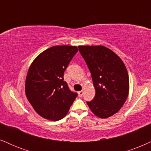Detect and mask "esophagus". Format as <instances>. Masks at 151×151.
<instances>
[{
    "label": "esophagus",
    "mask_w": 151,
    "mask_h": 151,
    "mask_svg": "<svg viewBox=\"0 0 151 151\" xmlns=\"http://www.w3.org/2000/svg\"><path fill=\"white\" fill-rule=\"evenodd\" d=\"M78 94H79V96H81L82 95H83V90H81V91H79V92H78Z\"/></svg>",
    "instance_id": "34e87169"
}]
</instances>
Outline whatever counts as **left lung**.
<instances>
[{
	"mask_svg": "<svg viewBox=\"0 0 151 151\" xmlns=\"http://www.w3.org/2000/svg\"><path fill=\"white\" fill-rule=\"evenodd\" d=\"M79 51L91 73L96 93L87 101L100 118L113 115L125 103L129 92V77L122 60L104 46H79Z\"/></svg>",
	"mask_w": 151,
	"mask_h": 151,
	"instance_id": "1",
	"label": "left lung"
}]
</instances>
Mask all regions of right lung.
I'll return each instance as SVG.
<instances>
[{"label": "right lung", "instance_id": "1", "mask_svg": "<svg viewBox=\"0 0 151 151\" xmlns=\"http://www.w3.org/2000/svg\"><path fill=\"white\" fill-rule=\"evenodd\" d=\"M77 52L76 46H53L40 54L30 65L25 81L26 96L45 119H63L78 95L63 79L64 72Z\"/></svg>", "mask_w": 151, "mask_h": 151}]
</instances>
